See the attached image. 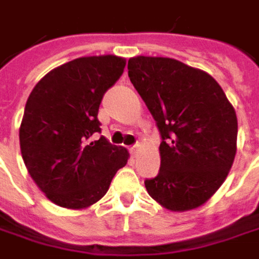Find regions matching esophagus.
I'll use <instances>...</instances> for the list:
<instances>
[{
    "mask_svg": "<svg viewBox=\"0 0 259 259\" xmlns=\"http://www.w3.org/2000/svg\"><path fill=\"white\" fill-rule=\"evenodd\" d=\"M139 148H141V145L139 144H135L133 146H130V154H132L133 157H136L138 152H139Z\"/></svg>",
    "mask_w": 259,
    "mask_h": 259,
    "instance_id": "1",
    "label": "esophagus"
}]
</instances>
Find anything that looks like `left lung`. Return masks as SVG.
Returning a JSON list of instances; mask_svg holds the SVG:
<instances>
[{
  "label": "left lung",
  "mask_w": 259,
  "mask_h": 259,
  "mask_svg": "<svg viewBox=\"0 0 259 259\" xmlns=\"http://www.w3.org/2000/svg\"><path fill=\"white\" fill-rule=\"evenodd\" d=\"M130 82L160 130L161 167L145 180L170 211L198 208L219 190L236 155L237 117L214 77L167 57H133Z\"/></svg>",
  "instance_id": "8db88e82"
}]
</instances>
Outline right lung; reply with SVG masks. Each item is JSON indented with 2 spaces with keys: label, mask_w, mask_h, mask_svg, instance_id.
<instances>
[{
  "label": "right lung",
  "mask_w": 259,
  "mask_h": 259,
  "mask_svg": "<svg viewBox=\"0 0 259 259\" xmlns=\"http://www.w3.org/2000/svg\"><path fill=\"white\" fill-rule=\"evenodd\" d=\"M126 60L82 57L45 74L30 92L19 138L26 168L57 205L83 209L107 193L129 152L101 133L99 104L120 79Z\"/></svg>",
  "instance_id": "right-lung-1"
}]
</instances>
